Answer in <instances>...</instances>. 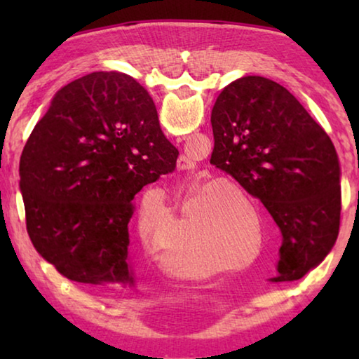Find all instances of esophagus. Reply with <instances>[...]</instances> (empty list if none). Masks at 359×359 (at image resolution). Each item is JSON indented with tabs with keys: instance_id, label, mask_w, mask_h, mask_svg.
Segmentation results:
<instances>
[{
	"instance_id": "obj_1",
	"label": "esophagus",
	"mask_w": 359,
	"mask_h": 359,
	"mask_svg": "<svg viewBox=\"0 0 359 359\" xmlns=\"http://www.w3.org/2000/svg\"><path fill=\"white\" fill-rule=\"evenodd\" d=\"M177 168H180V169H187L188 168V160H185V156L180 158Z\"/></svg>"
}]
</instances>
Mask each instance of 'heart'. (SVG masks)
<instances>
[{
    "instance_id": "1",
    "label": "heart",
    "mask_w": 359,
    "mask_h": 359,
    "mask_svg": "<svg viewBox=\"0 0 359 359\" xmlns=\"http://www.w3.org/2000/svg\"><path fill=\"white\" fill-rule=\"evenodd\" d=\"M218 184L228 185L233 188V190L241 194L244 193L242 187L238 184V182H233L229 179H222ZM223 204L224 208L233 209V205L236 204V194L226 190H223ZM168 223V220L165 222ZM179 233L185 234V238L191 242V247H180V248H174L171 244L160 248L161 244V226L158 223L156 218L151 217H139V233H141V238L145 242L151 252L158 250V257L163 259V263L168 266L169 271H172L174 274L177 276H184V277H199V276H208L210 272L215 271V264L214 263H191L188 255L191 253L193 247L196 248L198 245L204 244L205 241H209L212 236V229L205 228V226H199L198 223H194L190 217H184L179 220ZM241 228L244 229V233L248 234L253 229V223L252 220H242L241 222ZM242 247L245 248H252L253 247V241L250 239H241Z\"/></svg>"
}]
</instances>
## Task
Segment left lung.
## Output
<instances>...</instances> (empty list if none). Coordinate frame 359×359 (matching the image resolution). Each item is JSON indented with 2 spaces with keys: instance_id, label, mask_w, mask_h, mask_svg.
Here are the masks:
<instances>
[{
  "instance_id": "8db88e82",
  "label": "left lung",
  "mask_w": 359,
  "mask_h": 359,
  "mask_svg": "<svg viewBox=\"0 0 359 359\" xmlns=\"http://www.w3.org/2000/svg\"><path fill=\"white\" fill-rule=\"evenodd\" d=\"M210 121V163L258 198L282 233L272 282L299 280L339 236L340 168L330 136L287 88L261 76L226 85Z\"/></svg>"
}]
</instances>
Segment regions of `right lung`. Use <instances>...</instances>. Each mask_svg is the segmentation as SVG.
Returning <instances> with one entry per match:
<instances>
[{"label":"right lung","instance_id":"obj_1","mask_svg":"<svg viewBox=\"0 0 359 359\" xmlns=\"http://www.w3.org/2000/svg\"><path fill=\"white\" fill-rule=\"evenodd\" d=\"M154 100L117 71L65 85L20 158L27 231L42 258L79 283L135 285V194L175 169Z\"/></svg>","mask_w":359,"mask_h":359}]
</instances>
